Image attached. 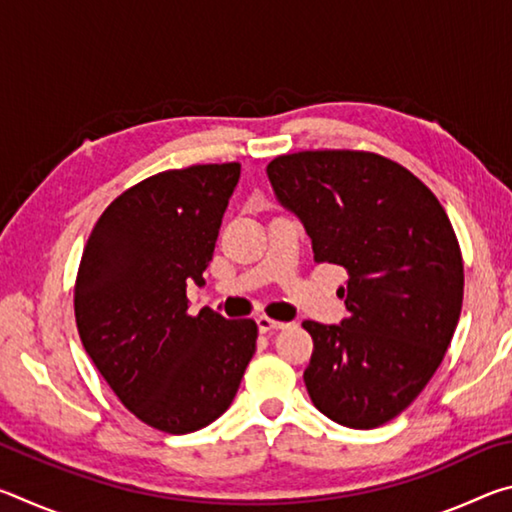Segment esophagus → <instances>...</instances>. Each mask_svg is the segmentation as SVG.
I'll list each match as a JSON object with an SVG mask.
<instances>
[{
    "instance_id": "esophagus-1",
    "label": "esophagus",
    "mask_w": 512,
    "mask_h": 512,
    "mask_svg": "<svg viewBox=\"0 0 512 512\" xmlns=\"http://www.w3.org/2000/svg\"><path fill=\"white\" fill-rule=\"evenodd\" d=\"M257 327H259V332H277V329L287 327V323H282V320H273V318H268V316H259L257 318Z\"/></svg>"
}]
</instances>
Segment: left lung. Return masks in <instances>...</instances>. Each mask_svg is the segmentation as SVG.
Instances as JSON below:
<instances>
[{"label":"left lung","mask_w":512,"mask_h":512,"mask_svg":"<svg viewBox=\"0 0 512 512\" xmlns=\"http://www.w3.org/2000/svg\"><path fill=\"white\" fill-rule=\"evenodd\" d=\"M266 173L305 223L314 262L348 271L350 316L302 323L314 339L311 402L343 427H381L424 391L461 316L463 255L445 207L409 169L370 151L277 155Z\"/></svg>","instance_id":"8db88e82"}]
</instances>
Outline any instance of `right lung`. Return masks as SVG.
I'll return each instance as SVG.
<instances>
[{"mask_svg":"<svg viewBox=\"0 0 512 512\" xmlns=\"http://www.w3.org/2000/svg\"><path fill=\"white\" fill-rule=\"evenodd\" d=\"M241 164H192L128 187L94 223L74 284L85 352L119 402L164 433L228 411L257 345L253 318L187 314Z\"/></svg>","mask_w":512,"mask_h":512,"instance_id":"obj_1","label":"right lung"}]
</instances>
